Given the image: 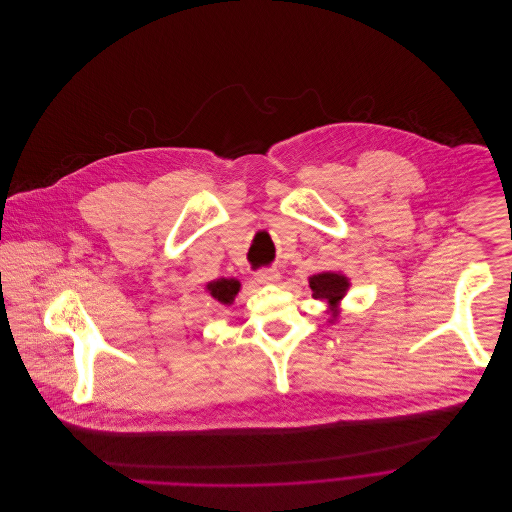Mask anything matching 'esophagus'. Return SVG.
I'll list each match as a JSON object with an SVG mask.
<instances>
[{
	"instance_id": "esophagus-1",
	"label": "esophagus",
	"mask_w": 512,
	"mask_h": 512,
	"mask_svg": "<svg viewBox=\"0 0 512 512\" xmlns=\"http://www.w3.org/2000/svg\"><path fill=\"white\" fill-rule=\"evenodd\" d=\"M278 278H280V272L276 268H262L256 272V280L260 284H274L278 282Z\"/></svg>"
}]
</instances>
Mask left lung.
Wrapping results in <instances>:
<instances>
[{
    "mask_svg": "<svg viewBox=\"0 0 512 512\" xmlns=\"http://www.w3.org/2000/svg\"><path fill=\"white\" fill-rule=\"evenodd\" d=\"M309 284H311V290H313V298L327 300L331 306H335L349 288L347 278L341 276V274H335V272L313 274L309 278Z\"/></svg>",
    "mask_w": 512,
    "mask_h": 512,
    "instance_id": "obj_1",
    "label": "left lung"
}]
</instances>
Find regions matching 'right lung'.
Here are the masks:
<instances>
[{
	"mask_svg": "<svg viewBox=\"0 0 512 512\" xmlns=\"http://www.w3.org/2000/svg\"><path fill=\"white\" fill-rule=\"evenodd\" d=\"M208 290L214 298H218L222 304H232L234 296L238 294L240 290V282L238 280H228V278H222V280H216V282H210L208 284Z\"/></svg>",
	"mask_w": 512,
	"mask_h": 512,
	"instance_id": "obj_1",
	"label": "right lung"
}]
</instances>
